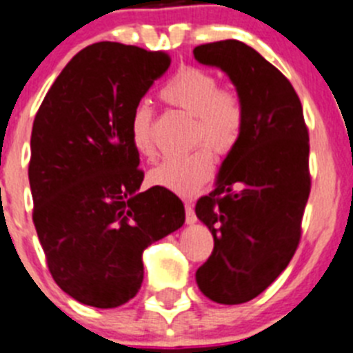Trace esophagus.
<instances>
[{"mask_svg": "<svg viewBox=\"0 0 353 353\" xmlns=\"http://www.w3.org/2000/svg\"><path fill=\"white\" fill-rule=\"evenodd\" d=\"M196 221H198V216H196V212H194V206L190 203H185V222L187 224H194Z\"/></svg>", "mask_w": 353, "mask_h": 353, "instance_id": "34e87169", "label": "esophagus"}]
</instances>
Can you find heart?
I'll list each match as a JSON object with an SVG mask.
<instances>
[{"label": "heart", "mask_w": 353, "mask_h": 353, "mask_svg": "<svg viewBox=\"0 0 353 353\" xmlns=\"http://www.w3.org/2000/svg\"><path fill=\"white\" fill-rule=\"evenodd\" d=\"M159 98L166 105L192 113V141L199 145L182 155L168 157L148 173V182L180 196H194L212 179L215 171L213 150L228 155L238 147L245 131V103L236 89L219 85L212 71L199 66H182L164 82ZM154 110L138 103L129 115V138L134 150L152 159L155 155Z\"/></svg>", "instance_id": "heart-1"}]
</instances>
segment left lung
Segmentation results:
<instances>
[{
  "label": "left lung",
  "instance_id": "8db88e82",
  "mask_svg": "<svg viewBox=\"0 0 353 353\" xmlns=\"http://www.w3.org/2000/svg\"><path fill=\"white\" fill-rule=\"evenodd\" d=\"M194 57L228 73L247 112L215 189L196 203L213 234L212 255L196 271L198 287L212 301L241 305L276 280L301 240L312 189L308 128L292 83L243 41L199 45Z\"/></svg>",
  "mask_w": 353,
  "mask_h": 353
}]
</instances>
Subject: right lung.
Wrapping results in <instances>:
<instances>
[{
	"label": "right lung",
	"instance_id": "add662e5",
	"mask_svg": "<svg viewBox=\"0 0 353 353\" xmlns=\"http://www.w3.org/2000/svg\"><path fill=\"white\" fill-rule=\"evenodd\" d=\"M170 64L166 52L92 43L64 66L34 117V228L54 282L82 305L132 299L145 248L185 221L171 190L138 192L143 171L129 138L131 110Z\"/></svg>",
	"mask_w": 353,
	"mask_h": 353
}]
</instances>
